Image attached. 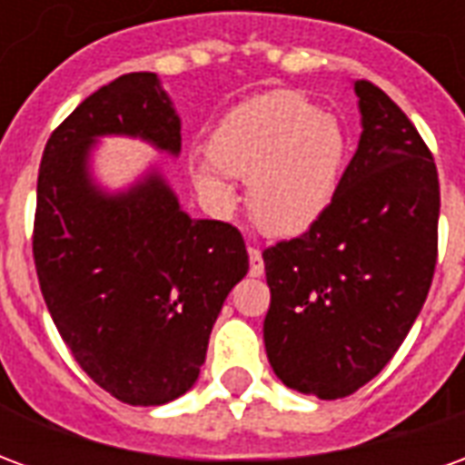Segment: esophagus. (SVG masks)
<instances>
[{
    "label": "esophagus",
    "mask_w": 465,
    "mask_h": 465,
    "mask_svg": "<svg viewBox=\"0 0 465 465\" xmlns=\"http://www.w3.org/2000/svg\"><path fill=\"white\" fill-rule=\"evenodd\" d=\"M249 262H252V269H249V273H252V276H263L262 249H259V246H253V243H249Z\"/></svg>",
    "instance_id": "obj_1"
}]
</instances>
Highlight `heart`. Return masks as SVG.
<instances>
[{
	"instance_id": "b5f03b06",
	"label": "heart",
	"mask_w": 465,
	"mask_h": 465,
	"mask_svg": "<svg viewBox=\"0 0 465 465\" xmlns=\"http://www.w3.org/2000/svg\"><path fill=\"white\" fill-rule=\"evenodd\" d=\"M212 159L196 163V186L232 209L226 176L249 182V209L273 236L306 232L331 203L341 173V126L302 92L279 89L233 106L216 124Z\"/></svg>"
}]
</instances>
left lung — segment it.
Instances as JSON below:
<instances>
[{
  "label": "left lung",
  "instance_id": "obj_1",
  "mask_svg": "<svg viewBox=\"0 0 465 465\" xmlns=\"http://www.w3.org/2000/svg\"><path fill=\"white\" fill-rule=\"evenodd\" d=\"M359 149L326 212L263 249V343L289 389L343 399L393 359L429 296L440 189L419 129L379 86L356 84Z\"/></svg>",
  "mask_w": 465,
  "mask_h": 465
}]
</instances>
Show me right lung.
<instances>
[{"label":"right lung","instance_id":"add662e5","mask_svg":"<svg viewBox=\"0 0 465 465\" xmlns=\"http://www.w3.org/2000/svg\"><path fill=\"white\" fill-rule=\"evenodd\" d=\"M104 134L182 149L179 116L152 72L124 74L86 96L42 153L36 276L86 376L129 406H162L199 379L212 326L249 272V253L236 226L183 213L159 173L126 193L99 192L86 156Z\"/></svg>","mask_w":465,"mask_h":465}]
</instances>
